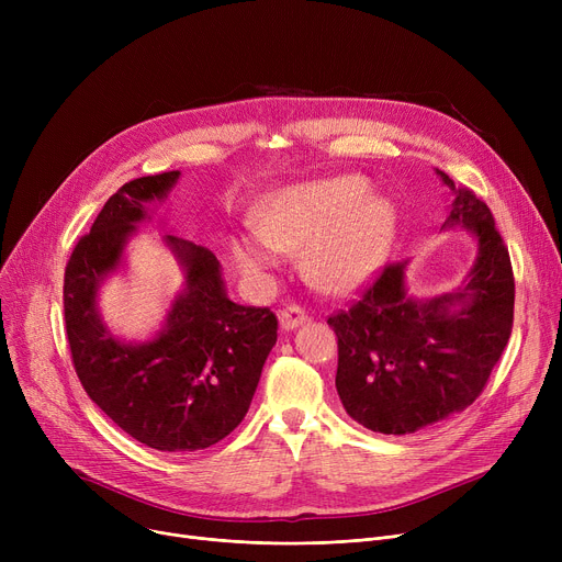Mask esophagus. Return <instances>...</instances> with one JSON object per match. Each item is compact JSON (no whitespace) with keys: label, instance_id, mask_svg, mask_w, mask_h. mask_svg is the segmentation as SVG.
Here are the masks:
<instances>
[{"label":"esophagus","instance_id":"obj_1","mask_svg":"<svg viewBox=\"0 0 562 562\" xmlns=\"http://www.w3.org/2000/svg\"><path fill=\"white\" fill-rule=\"evenodd\" d=\"M278 318H280V328L282 330H296L299 326H303V323L307 321V314L299 305H289V307L280 310Z\"/></svg>","mask_w":562,"mask_h":562}]
</instances>
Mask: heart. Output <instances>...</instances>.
I'll use <instances>...</instances> for the list:
<instances>
[{
    "mask_svg": "<svg viewBox=\"0 0 562 562\" xmlns=\"http://www.w3.org/2000/svg\"><path fill=\"white\" fill-rule=\"evenodd\" d=\"M255 234H236L229 252L248 276L278 266V252H301L305 276L323 291L364 286L390 259L398 214L392 200L371 193L358 175L282 187L252 212Z\"/></svg>",
    "mask_w": 562,
    "mask_h": 562,
    "instance_id": "obj_1",
    "label": "heart"
}]
</instances>
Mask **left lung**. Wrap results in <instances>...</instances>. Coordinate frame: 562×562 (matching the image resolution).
<instances>
[{
    "label": "left lung",
    "instance_id": "1",
    "mask_svg": "<svg viewBox=\"0 0 562 562\" xmlns=\"http://www.w3.org/2000/svg\"><path fill=\"white\" fill-rule=\"evenodd\" d=\"M453 191L445 227L476 236L479 257L464 284L419 301L405 266L382 269L362 299L328 318L337 335L335 385L350 419L382 435H409L474 403L513 333L515 278L490 206L467 187Z\"/></svg>",
    "mask_w": 562,
    "mask_h": 562
}]
</instances>
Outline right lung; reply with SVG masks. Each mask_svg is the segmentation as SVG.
<instances>
[{
  "label": "right lung",
  "instance_id": "add662e5",
  "mask_svg": "<svg viewBox=\"0 0 562 562\" xmlns=\"http://www.w3.org/2000/svg\"><path fill=\"white\" fill-rule=\"evenodd\" d=\"M177 180L180 170H168L117 189L75 246L64 280L66 333L86 394L130 437L168 453L212 447L244 422L278 341L276 314L232 303L216 255L172 234L164 241L182 263L184 289L164 328L136 344L106 330L98 289L121 269L147 204L164 202Z\"/></svg>",
  "mask_w": 562,
  "mask_h": 562
}]
</instances>
